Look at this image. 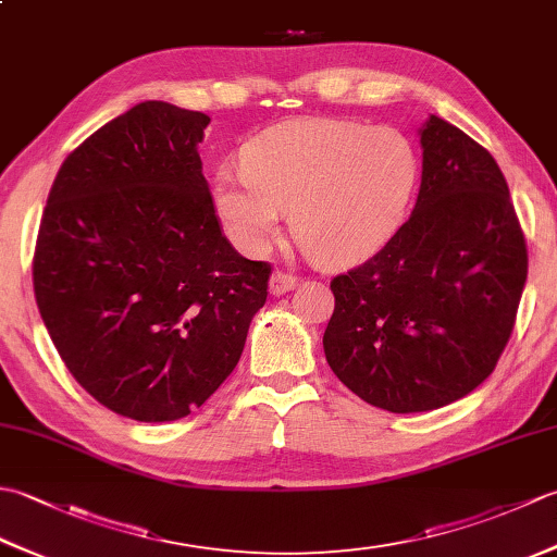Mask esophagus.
I'll list each match as a JSON object with an SVG mask.
<instances>
[{
	"label": "esophagus",
	"mask_w": 557,
	"mask_h": 557,
	"mask_svg": "<svg viewBox=\"0 0 557 557\" xmlns=\"http://www.w3.org/2000/svg\"><path fill=\"white\" fill-rule=\"evenodd\" d=\"M297 287H299V277L287 275V272L277 270L270 275V294H275V297H282V294H287Z\"/></svg>",
	"instance_id": "1"
}]
</instances>
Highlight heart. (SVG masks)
Returning <instances> with one entry per match:
<instances>
[{"label": "heart", "instance_id": "heart-1", "mask_svg": "<svg viewBox=\"0 0 557 557\" xmlns=\"http://www.w3.org/2000/svg\"><path fill=\"white\" fill-rule=\"evenodd\" d=\"M244 172L222 168L215 210L246 253H263L292 208V232L313 260L359 263L393 239L419 186V152L389 126L333 116L268 126L244 146Z\"/></svg>", "mask_w": 557, "mask_h": 557}]
</instances>
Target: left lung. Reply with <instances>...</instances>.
Segmentation results:
<instances>
[{"label":"left lung","instance_id":"obj_1","mask_svg":"<svg viewBox=\"0 0 557 557\" xmlns=\"http://www.w3.org/2000/svg\"><path fill=\"white\" fill-rule=\"evenodd\" d=\"M409 220L363 265L330 282V369L393 413L441 409L493 373L527 282V242L486 148L431 114Z\"/></svg>","mask_w":557,"mask_h":557}]
</instances>
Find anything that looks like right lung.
<instances>
[{
  "label": "right lung",
  "mask_w": 557,
  "mask_h": 557,
  "mask_svg": "<svg viewBox=\"0 0 557 557\" xmlns=\"http://www.w3.org/2000/svg\"><path fill=\"white\" fill-rule=\"evenodd\" d=\"M210 116L146 100L57 172L33 258L69 373L126 419L188 417L224 383L268 299L270 265L222 234L198 144Z\"/></svg>",
  "instance_id": "obj_1"
}]
</instances>
